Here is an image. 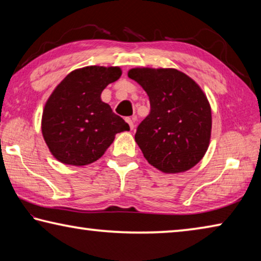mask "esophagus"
<instances>
[{"mask_svg":"<svg viewBox=\"0 0 261 261\" xmlns=\"http://www.w3.org/2000/svg\"><path fill=\"white\" fill-rule=\"evenodd\" d=\"M125 121L127 122V124L130 125V129H131V130H134V127H135V124H134V123H135V118H130V117H127Z\"/></svg>","mask_w":261,"mask_h":261,"instance_id":"obj_1","label":"esophagus"}]
</instances>
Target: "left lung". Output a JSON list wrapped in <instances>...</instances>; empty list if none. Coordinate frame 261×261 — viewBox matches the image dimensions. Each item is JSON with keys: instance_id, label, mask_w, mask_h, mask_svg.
Segmentation results:
<instances>
[{"instance_id": "8db88e82", "label": "left lung", "mask_w": 261, "mask_h": 261, "mask_svg": "<svg viewBox=\"0 0 261 261\" xmlns=\"http://www.w3.org/2000/svg\"><path fill=\"white\" fill-rule=\"evenodd\" d=\"M127 76L144 88L151 105L135 136L145 159L165 174L191 169L211 141L212 109L204 91L173 68H134Z\"/></svg>"}]
</instances>
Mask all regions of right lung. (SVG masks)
<instances>
[{"mask_svg": "<svg viewBox=\"0 0 261 261\" xmlns=\"http://www.w3.org/2000/svg\"><path fill=\"white\" fill-rule=\"evenodd\" d=\"M120 67L90 65L70 72L46 101L41 132L48 148L64 165L87 166L103 155L116 134L129 131L101 93L121 77Z\"/></svg>", "mask_w": 261, "mask_h": 261, "instance_id": "obj_1", "label": "right lung"}]
</instances>
